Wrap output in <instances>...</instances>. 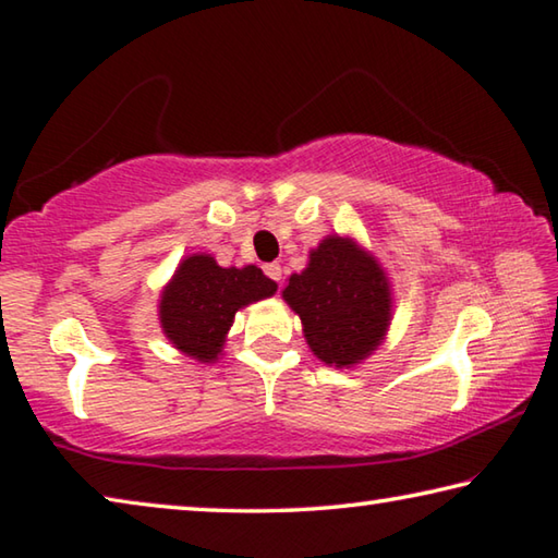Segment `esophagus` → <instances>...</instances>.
<instances>
[{
  "label": "esophagus",
  "mask_w": 558,
  "mask_h": 558,
  "mask_svg": "<svg viewBox=\"0 0 558 558\" xmlns=\"http://www.w3.org/2000/svg\"><path fill=\"white\" fill-rule=\"evenodd\" d=\"M264 274H267V277H269L271 281H281V267H279L277 262L264 264Z\"/></svg>",
  "instance_id": "obj_1"
}]
</instances>
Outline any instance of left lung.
Returning <instances> with one entry per match:
<instances>
[{"label":"left lung","instance_id":"1","mask_svg":"<svg viewBox=\"0 0 558 558\" xmlns=\"http://www.w3.org/2000/svg\"><path fill=\"white\" fill-rule=\"evenodd\" d=\"M312 351L328 365H353L383 341L390 322L388 281L351 240L328 236L284 289Z\"/></svg>","mask_w":558,"mask_h":558}]
</instances>
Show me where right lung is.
Instances as JSON below:
<instances>
[{
    "mask_svg": "<svg viewBox=\"0 0 558 558\" xmlns=\"http://www.w3.org/2000/svg\"><path fill=\"white\" fill-rule=\"evenodd\" d=\"M277 284L257 267L222 269L207 254L180 264L162 291L160 322L168 339L197 361H215L236 308L271 296Z\"/></svg>",
    "mask_w": 558,
    "mask_h": 558,
    "instance_id": "add662e5",
    "label": "right lung"
}]
</instances>
